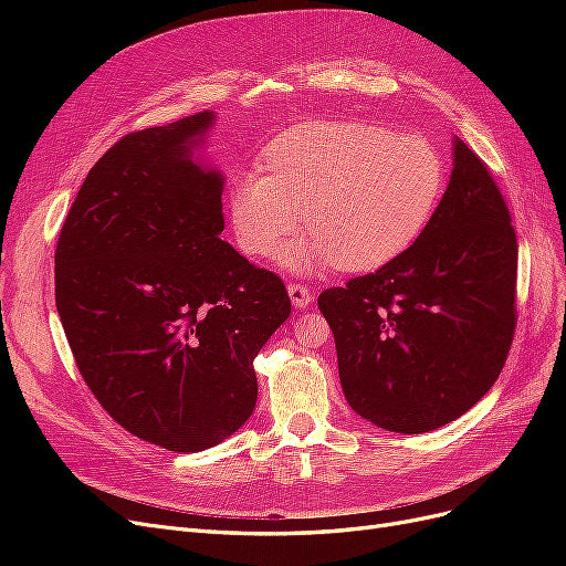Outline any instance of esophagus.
Instances as JSON below:
<instances>
[{
	"label": "esophagus",
	"instance_id": "34e87169",
	"mask_svg": "<svg viewBox=\"0 0 566 566\" xmlns=\"http://www.w3.org/2000/svg\"><path fill=\"white\" fill-rule=\"evenodd\" d=\"M287 295L290 302H293L295 310H306L314 302V293L310 285H302V283H287Z\"/></svg>",
	"mask_w": 566,
	"mask_h": 566
}]
</instances>
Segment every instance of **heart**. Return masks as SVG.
Returning a JSON list of instances; mask_svg holds the SVG:
<instances>
[{"instance_id": "b5f03b06", "label": "heart", "mask_w": 566, "mask_h": 566, "mask_svg": "<svg viewBox=\"0 0 566 566\" xmlns=\"http://www.w3.org/2000/svg\"><path fill=\"white\" fill-rule=\"evenodd\" d=\"M449 167L424 136L378 125L316 119L283 132L266 150V172L250 167L229 191L233 233L250 256H269L304 224L285 266L316 273L337 262L370 271L397 260L430 227L447 193Z\"/></svg>"}]
</instances>
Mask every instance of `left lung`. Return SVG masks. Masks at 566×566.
I'll use <instances>...</instances> for the list:
<instances>
[{
  "label": "left lung",
  "instance_id": "1",
  "mask_svg": "<svg viewBox=\"0 0 566 566\" xmlns=\"http://www.w3.org/2000/svg\"><path fill=\"white\" fill-rule=\"evenodd\" d=\"M515 283L507 205L455 136L447 193L418 241L318 297L354 413L399 434L432 432L468 413L503 370Z\"/></svg>",
  "mask_w": 566,
  "mask_h": 566
}]
</instances>
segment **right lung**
<instances>
[{
  "label": "right lung",
  "mask_w": 566,
  "mask_h": 566,
  "mask_svg": "<svg viewBox=\"0 0 566 566\" xmlns=\"http://www.w3.org/2000/svg\"><path fill=\"white\" fill-rule=\"evenodd\" d=\"M202 111L127 134L90 169L56 245V310L84 382L134 437L217 447L256 403L254 356L290 316L283 281L227 241Z\"/></svg>",
  "instance_id": "1"
}]
</instances>
